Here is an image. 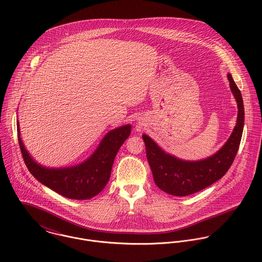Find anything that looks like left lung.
<instances>
[{
    "instance_id": "1",
    "label": "left lung",
    "mask_w": 262,
    "mask_h": 262,
    "mask_svg": "<svg viewBox=\"0 0 262 262\" xmlns=\"http://www.w3.org/2000/svg\"><path fill=\"white\" fill-rule=\"evenodd\" d=\"M228 79L238 105L237 123L224 146L213 156L200 161H184L166 154L147 135L142 136L154 183L163 191L179 196L198 192L222 179L232 165L242 137L244 106L241 92L230 74Z\"/></svg>"
}]
</instances>
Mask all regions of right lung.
Returning a JSON list of instances; mask_svg holds the SVG:
<instances>
[{"instance_id": "obj_1", "label": "right lung", "mask_w": 262, "mask_h": 262, "mask_svg": "<svg viewBox=\"0 0 262 262\" xmlns=\"http://www.w3.org/2000/svg\"><path fill=\"white\" fill-rule=\"evenodd\" d=\"M17 132L24 162L38 182L66 198L89 200L106 187L111 176L115 156L129 137L131 126L126 125L110 131L88 160L68 168H45L39 165L30 157L22 143L19 123H17Z\"/></svg>"}]
</instances>
